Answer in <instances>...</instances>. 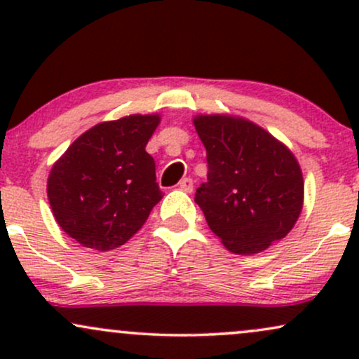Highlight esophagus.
<instances>
[{
    "mask_svg": "<svg viewBox=\"0 0 359 359\" xmlns=\"http://www.w3.org/2000/svg\"><path fill=\"white\" fill-rule=\"evenodd\" d=\"M179 187L182 189L184 192H192L194 191V180L189 179V177H185V179H182L179 182Z\"/></svg>",
    "mask_w": 359,
    "mask_h": 359,
    "instance_id": "obj_1",
    "label": "esophagus"
}]
</instances>
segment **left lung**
I'll list each match as a JSON object with an SVG mask.
<instances>
[{"mask_svg": "<svg viewBox=\"0 0 359 359\" xmlns=\"http://www.w3.org/2000/svg\"><path fill=\"white\" fill-rule=\"evenodd\" d=\"M192 121L209 167L196 203L211 231L236 255L285 238L304 205L302 170L288 147L241 116L197 114Z\"/></svg>", "mask_w": 359, "mask_h": 359, "instance_id": "8db88e82", "label": "left lung"}]
</instances>
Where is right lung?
I'll return each instance as SVG.
<instances>
[{"label":"right lung","instance_id":"1","mask_svg":"<svg viewBox=\"0 0 359 359\" xmlns=\"http://www.w3.org/2000/svg\"><path fill=\"white\" fill-rule=\"evenodd\" d=\"M158 123V114L100 123L53 163L47 196L62 231L86 248L109 251L145 224L163 197L145 151Z\"/></svg>","mask_w":359,"mask_h":359}]
</instances>
